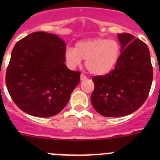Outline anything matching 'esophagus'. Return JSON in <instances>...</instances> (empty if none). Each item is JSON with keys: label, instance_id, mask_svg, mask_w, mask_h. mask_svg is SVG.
<instances>
[{"label": "esophagus", "instance_id": "obj_1", "mask_svg": "<svg viewBox=\"0 0 160 160\" xmlns=\"http://www.w3.org/2000/svg\"><path fill=\"white\" fill-rule=\"evenodd\" d=\"M87 78V77L85 74H83V73H82L81 76H80V79H81L82 81H83V80H86V79Z\"/></svg>", "mask_w": 160, "mask_h": 160}]
</instances>
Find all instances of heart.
Returning <instances> with one entry per match:
<instances>
[{
    "instance_id": "obj_1",
    "label": "heart",
    "mask_w": 160,
    "mask_h": 160,
    "mask_svg": "<svg viewBox=\"0 0 160 160\" xmlns=\"http://www.w3.org/2000/svg\"><path fill=\"white\" fill-rule=\"evenodd\" d=\"M121 54L118 42L109 38H96L78 42L75 48L68 47L65 59L70 68L81 64L86 60V67L94 75H105L112 71Z\"/></svg>"
}]
</instances>
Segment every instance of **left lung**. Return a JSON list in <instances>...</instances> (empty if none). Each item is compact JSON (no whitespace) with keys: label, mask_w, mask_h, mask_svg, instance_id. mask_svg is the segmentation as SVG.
I'll return each mask as SVG.
<instances>
[{"label":"left lung","mask_w":160,"mask_h":160,"mask_svg":"<svg viewBox=\"0 0 160 160\" xmlns=\"http://www.w3.org/2000/svg\"><path fill=\"white\" fill-rule=\"evenodd\" d=\"M121 54L114 70L106 75L94 76L90 101L98 114L105 117L128 115L146 101L152 80L148 46L130 33H118Z\"/></svg>","instance_id":"8db88e82"}]
</instances>
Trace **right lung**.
<instances>
[{
  "instance_id": "right-lung-1",
  "label": "right lung",
  "mask_w": 160,
  "mask_h": 160,
  "mask_svg": "<svg viewBox=\"0 0 160 160\" xmlns=\"http://www.w3.org/2000/svg\"><path fill=\"white\" fill-rule=\"evenodd\" d=\"M66 46L57 35L36 32L13 47L5 82L12 101L26 114L53 116L69 102L81 73L65 64Z\"/></svg>"
}]
</instances>
